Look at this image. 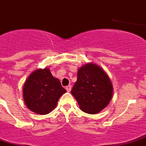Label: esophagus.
Segmentation results:
<instances>
[{"label": "esophagus", "instance_id": "1", "mask_svg": "<svg viewBox=\"0 0 146 146\" xmlns=\"http://www.w3.org/2000/svg\"><path fill=\"white\" fill-rule=\"evenodd\" d=\"M71 89H72V86H71L70 85L66 86V91H67V92H70Z\"/></svg>", "mask_w": 146, "mask_h": 146}]
</instances>
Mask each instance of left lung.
Here are the masks:
<instances>
[{
    "mask_svg": "<svg viewBox=\"0 0 146 146\" xmlns=\"http://www.w3.org/2000/svg\"><path fill=\"white\" fill-rule=\"evenodd\" d=\"M71 93L82 111L96 114L109 105L113 94V86L102 67L88 63L78 70L77 81Z\"/></svg>",
    "mask_w": 146,
    "mask_h": 146,
    "instance_id": "left-lung-1",
    "label": "left lung"
}]
</instances>
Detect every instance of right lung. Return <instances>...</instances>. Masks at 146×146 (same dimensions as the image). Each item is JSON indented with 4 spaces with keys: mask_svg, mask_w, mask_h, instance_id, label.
I'll return each instance as SVG.
<instances>
[{
    "mask_svg": "<svg viewBox=\"0 0 146 146\" xmlns=\"http://www.w3.org/2000/svg\"><path fill=\"white\" fill-rule=\"evenodd\" d=\"M66 92L48 67L38 69L30 74L23 86L27 107L40 115L48 114L56 106L59 99Z\"/></svg>",
    "mask_w": 146,
    "mask_h": 146,
    "instance_id": "1",
    "label": "right lung"
}]
</instances>
